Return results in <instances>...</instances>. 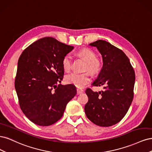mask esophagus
<instances>
[{
    "label": "esophagus",
    "instance_id": "obj_1",
    "mask_svg": "<svg viewBox=\"0 0 152 152\" xmlns=\"http://www.w3.org/2000/svg\"><path fill=\"white\" fill-rule=\"evenodd\" d=\"M83 91H84V90L82 89H79V88H77V94H80V93H83Z\"/></svg>",
    "mask_w": 152,
    "mask_h": 152
}]
</instances>
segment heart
<instances>
[{
	"mask_svg": "<svg viewBox=\"0 0 152 152\" xmlns=\"http://www.w3.org/2000/svg\"><path fill=\"white\" fill-rule=\"evenodd\" d=\"M77 55L86 61L84 67L85 71H89L93 74H97L103 68V61L100 58L96 57V54L93 50L89 48H84L79 50ZM72 60L68 55L63 57L62 66L66 72H69L72 68ZM65 80L68 84H71L79 88L84 87L91 81V76L89 72L83 73H73L66 77Z\"/></svg>",
	"mask_w": 152,
	"mask_h": 152,
	"instance_id": "heart-1",
	"label": "heart"
}]
</instances>
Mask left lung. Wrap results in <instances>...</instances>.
Masks as SVG:
<instances>
[{
    "instance_id": "obj_1",
    "label": "left lung",
    "mask_w": 152,
    "mask_h": 152,
    "mask_svg": "<svg viewBox=\"0 0 152 152\" xmlns=\"http://www.w3.org/2000/svg\"><path fill=\"white\" fill-rule=\"evenodd\" d=\"M103 57V65L92 86H103L104 90L94 92L87 88L89 101L85 105L87 117L99 126L109 127L120 122L127 113L134 97L135 72L122 50L98 40L91 43Z\"/></svg>"
}]
</instances>
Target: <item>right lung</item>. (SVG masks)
Instances as JSON below:
<instances>
[{"mask_svg":"<svg viewBox=\"0 0 152 152\" xmlns=\"http://www.w3.org/2000/svg\"><path fill=\"white\" fill-rule=\"evenodd\" d=\"M73 46L44 37L26 48L18 59L15 86L22 112L30 121L48 126L60 119L77 94L74 85H61L63 57Z\"/></svg>","mask_w":152,"mask_h":152,"instance_id":"1","label":"right lung"}]
</instances>
